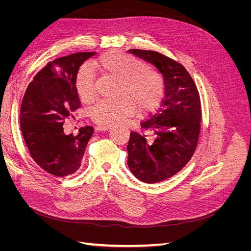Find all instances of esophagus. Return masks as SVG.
I'll list each match as a JSON object with an SVG mask.
<instances>
[{
  "label": "esophagus",
  "mask_w": 251,
  "mask_h": 251,
  "mask_svg": "<svg viewBox=\"0 0 251 251\" xmlns=\"http://www.w3.org/2000/svg\"><path fill=\"white\" fill-rule=\"evenodd\" d=\"M110 126H98L95 127V131L96 132H105V131H109L110 130Z\"/></svg>",
  "instance_id": "esophagus-1"
}]
</instances>
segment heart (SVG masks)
Instances as JSON below:
<instances>
[{
    "instance_id": "1",
    "label": "heart",
    "mask_w": 251,
    "mask_h": 251,
    "mask_svg": "<svg viewBox=\"0 0 251 251\" xmlns=\"http://www.w3.org/2000/svg\"><path fill=\"white\" fill-rule=\"evenodd\" d=\"M93 68L120 81L117 100L100 101L91 109L96 124L113 126L133 115L151 113L160 105L164 96L162 78L157 72L146 69L140 60L120 52H110L94 60ZM94 74L89 66L82 67L75 79V90L82 101L93 95Z\"/></svg>"
}]
</instances>
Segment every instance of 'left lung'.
<instances>
[{"mask_svg":"<svg viewBox=\"0 0 251 251\" xmlns=\"http://www.w3.org/2000/svg\"><path fill=\"white\" fill-rule=\"evenodd\" d=\"M154 66L162 75L164 98L156 113L132 132L127 143V166L146 183L171 178L184 168L198 143L201 103L198 90L185 68L172 58L150 50L127 51ZM148 135L152 138L148 142Z\"/></svg>","mask_w":251,"mask_h":251,"instance_id":"obj_1","label":"left lung"}]
</instances>
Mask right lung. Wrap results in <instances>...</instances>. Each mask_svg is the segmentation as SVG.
I'll use <instances>...</instances> for the list:
<instances>
[{
	"mask_svg": "<svg viewBox=\"0 0 251 251\" xmlns=\"http://www.w3.org/2000/svg\"><path fill=\"white\" fill-rule=\"evenodd\" d=\"M95 52H78L49 63L29 83L21 105V130L33 160L56 177L74 174L82 161L92 126L64 133L65 119L80 107L75 79L80 66Z\"/></svg>",
	"mask_w": 251,
	"mask_h": 251,
	"instance_id": "right-lung-1",
	"label": "right lung"
}]
</instances>
